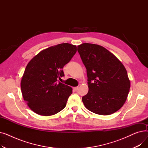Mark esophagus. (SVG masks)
Here are the masks:
<instances>
[{"instance_id":"34e87169","label":"esophagus","mask_w":148,"mask_h":148,"mask_svg":"<svg viewBox=\"0 0 148 148\" xmlns=\"http://www.w3.org/2000/svg\"><path fill=\"white\" fill-rule=\"evenodd\" d=\"M78 89H79V87H78V86H77V87H74V90L75 91H77V90H78Z\"/></svg>"}]
</instances>
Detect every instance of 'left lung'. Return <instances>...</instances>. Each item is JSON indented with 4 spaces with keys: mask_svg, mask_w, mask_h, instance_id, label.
Wrapping results in <instances>:
<instances>
[{
    "mask_svg": "<svg viewBox=\"0 0 148 148\" xmlns=\"http://www.w3.org/2000/svg\"><path fill=\"white\" fill-rule=\"evenodd\" d=\"M86 68L89 91L82 97L88 110L108 115L125 103L130 88L125 68L114 54L103 47L89 43L77 46Z\"/></svg>",
    "mask_w": 148,
    "mask_h": 148,
    "instance_id": "1",
    "label": "left lung"
}]
</instances>
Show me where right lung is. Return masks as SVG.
Instances as JSON below:
<instances>
[{"label": "right lung", "instance_id": "add662e5", "mask_svg": "<svg viewBox=\"0 0 148 148\" xmlns=\"http://www.w3.org/2000/svg\"><path fill=\"white\" fill-rule=\"evenodd\" d=\"M76 51L75 45L60 44L41 51L29 62L21 79V89L33 112L50 116L65 108L73 90L58 79L64 76L62 69Z\"/></svg>", "mask_w": 148, "mask_h": 148}]
</instances>
